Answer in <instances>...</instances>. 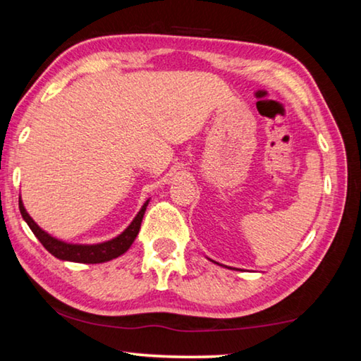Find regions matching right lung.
<instances>
[{"label":"right lung","mask_w":361,"mask_h":361,"mask_svg":"<svg viewBox=\"0 0 361 361\" xmlns=\"http://www.w3.org/2000/svg\"><path fill=\"white\" fill-rule=\"evenodd\" d=\"M147 204H149V201L145 202V205H142L141 210L138 212V215L135 216V220L130 223V226L122 234H118L117 238L101 244L85 245V244H67L64 241H59V239L49 236L48 233H44L42 228L32 220V216L27 214L24 204H22V201L19 199V209H20L22 219L27 221V225L30 226V230L38 238V241L43 244V247L47 249L49 254L57 257V259L67 260V262H77V263H102V262L117 259L118 255L127 252L130 245L133 244L135 238L138 236L140 226H141L142 216H145Z\"/></svg>","instance_id":"obj_1"}]
</instances>
